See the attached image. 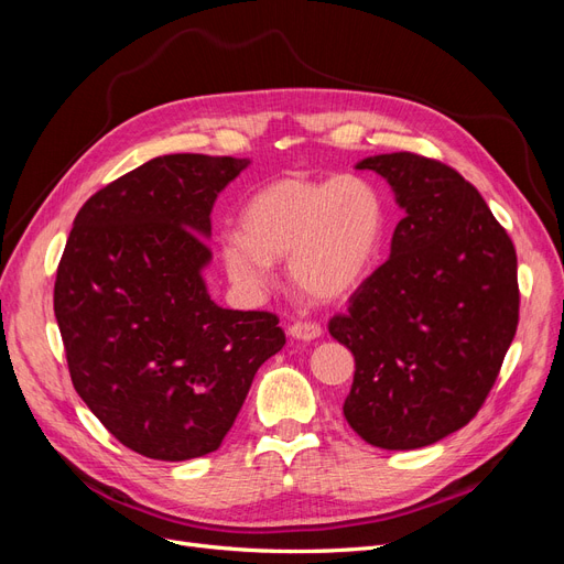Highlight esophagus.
<instances>
[{"label":"esophagus","mask_w":564,"mask_h":564,"mask_svg":"<svg viewBox=\"0 0 564 564\" xmlns=\"http://www.w3.org/2000/svg\"><path fill=\"white\" fill-rule=\"evenodd\" d=\"M289 336H294L299 340H313L317 336H322V327L317 322H303V319H296L292 327H289Z\"/></svg>","instance_id":"obj_1"}]
</instances>
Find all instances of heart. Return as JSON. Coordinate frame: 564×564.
Masks as SVG:
<instances>
[{
  "instance_id": "1",
  "label": "heart",
  "mask_w": 564,
  "mask_h": 564,
  "mask_svg": "<svg viewBox=\"0 0 564 564\" xmlns=\"http://www.w3.org/2000/svg\"><path fill=\"white\" fill-rule=\"evenodd\" d=\"M240 230L220 240L235 284L259 292L272 278V261L289 256V278L299 292L332 303L367 278L383 240V207L360 178L286 176L247 199Z\"/></svg>"
}]
</instances>
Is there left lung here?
<instances>
[{
	"label": "left lung",
	"mask_w": 564,
	"mask_h": 564,
	"mask_svg": "<svg viewBox=\"0 0 564 564\" xmlns=\"http://www.w3.org/2000/svg\"><path fill=\"white\" fill-rule=\"evenodd\" d=\"M404 209L390 259L329 334L355 357L344 414L381 449H419L480 412L520 319L513 240L456 169L414 152L367 158Z\"/></svg>",
	"instance_id": "obj_1"
}]
</instances>
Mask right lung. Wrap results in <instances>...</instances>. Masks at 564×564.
I'll return each instance as SVG.
<instances>
[{"instance_id":"1","label":"right lung","mask_w":564,"mask_h":564,"mask_svg":"<svg viewBox=\"0 0 564 564\" xmlns=\"http://www.w3.org/2000/svg\"><path fill=\"white\" fill-rule=\"evenodd\" d=\"M247 164L150 160L84 202L67 237L54 313L73 386L141 456L216 452L253 373L286 344L278 315L220 308L202 280L214 202Z\"/></svg>"}]
</instances>
